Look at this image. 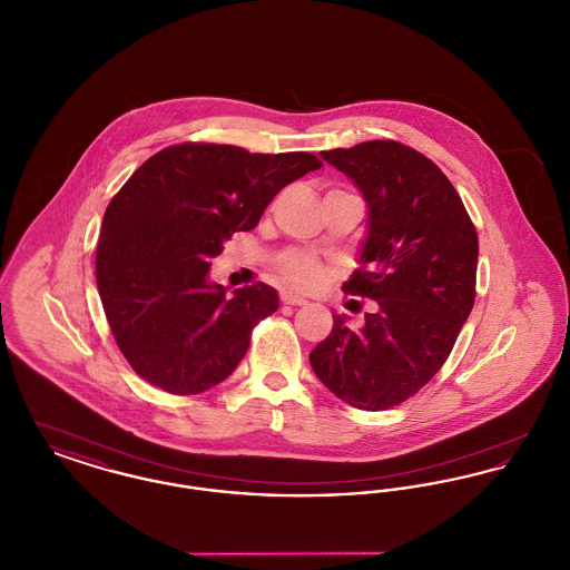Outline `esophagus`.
Returning a JSON list of instances; mask_svg holds the SVG:
<instances>
[{
	"instance_id": "34e87169",
	"label": "esophagus",
	"mask_w": 570,
	"mask_h": 570,
	"mask_svg": "<svg viewBox=\"0 0 570 570\" xmlns=\"http://www.w3.org/2000/svg\"><path fill=\"white\" fill-rule=\"evenodd\" d=\"M279 298H282V303H286V305H305V303H307L305 298L297 297V295H293V293H286V291L279 295Z\"/></svg>"
}]
</instances>
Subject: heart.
I'll return each mask as SVG.
<instances>
[{
	"mask_svg": "<svg viewBox=\"0 0 570 570\" xmlns=\"http://www.w3.org/2000/svg\"><path fill=\"white\" fill-rule=\"evenodd\" d=\"M277 272L284 277L286 284L301 288V291H312V288L321 286V282L325 277L323 265L314 256L298 252V249H291L279 258Z\"/></svg>",
	"mask_w": 570,
	"mask_h": 570,
	"instance_id": "obj_1",
	"label": "heart"
}]
</instances>
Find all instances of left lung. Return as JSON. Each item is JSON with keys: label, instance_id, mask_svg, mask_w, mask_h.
Instances as JSON below:
<instances>
[{"label": "left lung", "instance_id": "8db88e82", "mask_svg": "<svg viewBox=\"0 0 570 570\" xmlns=\"http://www.w3.org/2000/svg\"><path fill=\"white\" fill-rule=\"evenodd\" d=\"M367 203L361 267L344 291L376 301L361 328L333 314L314 374L358 410L397 406L444 365L476 297L479 237L460 194L430 158L397 140L321 151Z\"/></svg>", "mask_w": 570, "mask_h": 570}]
</instances>
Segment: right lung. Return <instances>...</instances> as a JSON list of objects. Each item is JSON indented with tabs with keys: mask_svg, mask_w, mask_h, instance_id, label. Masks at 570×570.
<instances>
[{
	"mask_svg": "<svg viewBox=\"0 0 570 570\" xmlns=\"http://www.w3.org/2000/svg\"><path fill=\"white\" fill-rule=\"evenodd\" d=\"M321 166L307 151L181 142L136 168L105 212L96 282L112 337L140 379L196 395L235 372L252 328L279 298L263 282L228 297L209 279L212 258L258 224L277 191Z\"/></svg>",
	"mask_w": 570,
	"mask_h": 570,
	"instance_id": "add662e5",
	"label": "right lung"
}]
</instances>
